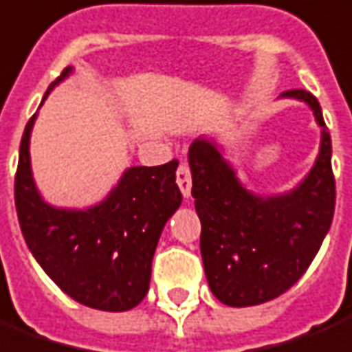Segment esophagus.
<instances>
[{
  "label": "esophagus",
  "mask_w": 352,
  "mask_h": 352,
  "mask_svg": "<svg viewBox=\"0 0 352 352\" xmlns=\"http://www.w3.org/2000/svg\"><path fill=\"white\" fill-rule=\"evenodd\" d=\"M176 184H178V188H180L182 195L189 197L191 193V170H189V166L186 163H182L178 166V172H176Z\"/></svg>",
  "instance_id": "34e87169"
}]
</instances>
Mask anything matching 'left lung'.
I'll list each match as a JSON object with an SVG mask.
<instances>
[{
    "label": "left lung",
    "mask_w": 352,
    "mask_h": 352,
    "mask_svg": "<svg viewBox=\"0 0 352 352\" xmlns=\"http://www.w3.org/2000/svg\"><path fill=\"white\" fill-rule=\"evenodd\" d=\"M280 96L305 102L322 129L318 157L296 189L256 195L216 142L197 138L189 148L204 273L212 294L231 307L260 305L292 288L315 260L333 218L331 140L320 104L303 89Z\"/></svg>",
    "instance_id": "left-lung-1"
}]
</instances>
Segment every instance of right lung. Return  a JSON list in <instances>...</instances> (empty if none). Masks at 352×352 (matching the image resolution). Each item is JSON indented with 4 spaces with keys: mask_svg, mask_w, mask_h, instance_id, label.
Returning a JSON list of instances; mask_svg holds the SVG:
<instances>
[{
    "mask_svg": "<svg viewBox=\"0 0 352 352\" xmlns=\"http://www.w3.org/2000/svg\"><path fill=\"white\" fill-rule=\"evenodd\" d=\"M69 74L66 68L51 83L41 104ZM36 117L22 134L14 176V204L30 252L72 300L113 313L136 307L149 290L164 223L182 204L178 161L131 166L102 203L83 210L56 208L41 199L32 176L30 134Z\"/></svg>",
    "mask_w": 352,
    "mask_h": 352,
    "instance_id": "1",
    "label": "right lung"
}]
</instances>
